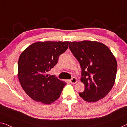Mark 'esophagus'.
<instances>
[{
	"label": "esophagus",
	"instance_id": "esophagus-1",
	"mask_svg": "<svg viewBox=\"0 0 127 127\" xmlns=\"http://www.w3.org/2000/svg\"><path fill=\"white\" fill-rule=\"evenodd\" d=\"M69 81H70V82H71V83L75 84V83H76V82H77V79H76V78L73 77L72 78H71V79L69 80Z\"/></svg>",
	"mask_w": 127,
	"mask_h": 127
}]
</instances>
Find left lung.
I'll return each instance as SVG.
<instances>
[{
  "mask_svg": "<svg viewBox=\"0 0 127 127\" xmlns=\"http://www.w3.org/2000/svg\"><path fill=\"white\" fill-rule=\"evenodd\" d=\"M69 48L82 69L85 90L79 93L80 97L89 102L103 98L113 87L116 76L117 64L113 53L97 41L69 42Z\"/></svg>",
  "mask_w": 127,
  "mask_h": 127,
  "instance_id": "obj_1",
  "label": "left lung"
}]
</instances>
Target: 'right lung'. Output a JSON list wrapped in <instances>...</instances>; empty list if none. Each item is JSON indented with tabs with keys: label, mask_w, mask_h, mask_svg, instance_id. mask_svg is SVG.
Masks as SVG:
<instances>
[{
	"label": "right lung",
	"mask_w": 127,
	"mask_h": 127,
	"mask_svg": "<svg viewBox=\"0 0 127 127\" xmlns=\"http://www.w3.org/2000/svg\"><path fill=\"white\" fill-rule=\"evenodd\" d=\"M68 41L37 42L24 50L18 60V77L22 89L35 101L51 104L67 83L48 72L68 48Z\"/></svg>",
	"instance_id": "right-lung-1"
}]
</instances>
